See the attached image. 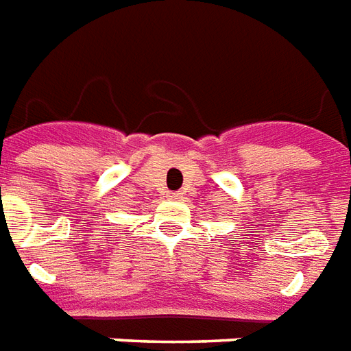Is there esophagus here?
<instances>
[{"mask_svg":"<svg viewBox=\"0 0 351 351\" xmlns=\"http://www.w3.org/2000/svg\"><path fill=\"white\" fill-rule=\"evenodd\" d=\"M169 197H171V199H178V197H180V193H171Z\"/></svg>","mask_w":351,"mask_h":351,"instance_id":"obj_1","label":"esophagus"}]
</instances>
